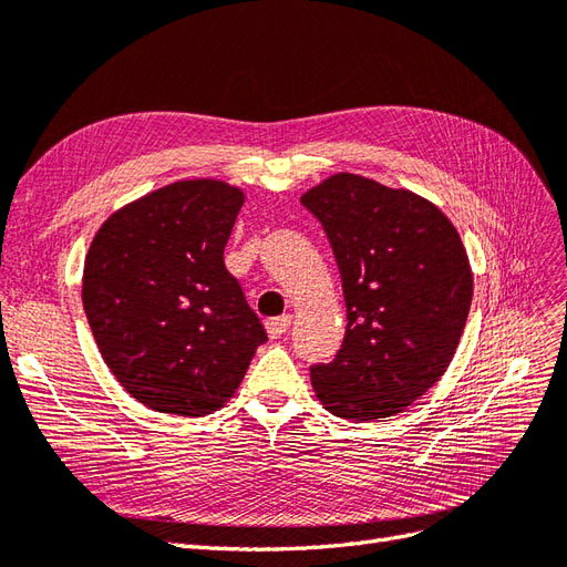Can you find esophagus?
Listing matches in <instances>:
<instances>
[{"label":"esophagus","instance_id":"1","mask_svg":"<svg viewBox=\"0 0 567 567\" xmlns=\"http://www.w3.org/2000/svg\"><path fill=\"white\" fill-rule=\"evenodd\" d=\"M289 326H292V318L289 316H278V318L266 320V330H268L270 339H280L289 330Z\"/></svg>","mask_w":567,"mask_h":567}]
</instances>
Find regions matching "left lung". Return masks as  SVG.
Listing matches in <instances>:
<instances>
[{
	"instance_id": "8db88e82",
	"label": "left lung",
	"mask_w": 567,
	"mask_h": 567,
	"mask_svg": "<svg viewBox=\"0 0 567 567\" xmlns=\"http://www.w3.org/2000/svg\"><path fill=\"white\" fill-rule=\"evenodd\" d=\"M301 204L320 220L347 303V334L311 365L318 399L368 423L401 413L444 375L473 301V272L451 220L409 189L339 173Z\"/></svg>"
}]
</instances>
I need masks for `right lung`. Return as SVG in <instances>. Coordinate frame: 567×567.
<instances>
[{
  "label": "right lung",
  "instance_id": "add662e5",
  "mask_svg": "<svg viewBox=\"0 0 567 567\" xmlns=\"http://www.w3.org/2000/svg\"><path fill=\"white\" fill-rule=\"evenodd\" d=\"M245 194L185 181L127 204L94 235L83 306L111 373L158 413L220 409L268 334L223 264Z\"/></svg>",
  "mask_w": 567,
  "mask_h": 567
}]
</instances>
